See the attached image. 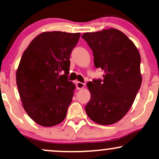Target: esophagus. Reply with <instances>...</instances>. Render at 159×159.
Instances as JSON below:
<instances>
[{"label": "esophagus", "mask_w": 159, "mask_h": 159, "mask_svg": "<svg viewBox=\"0 0 159 159\" xmlns=\"http://www.w3.org/2000/svg\"><path fill=\"white\" fill-rule=\"evenodd\" d=\"M84 87H85L84 83H82V82H80V81H78L77 83H76V87H77L78 89H83Z\"/></svg>", "instance_id": "esophagus-1"}]
</instances>
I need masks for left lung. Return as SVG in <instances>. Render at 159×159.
I'll return each instance as SVG.
<instances>
[{"label": "left lung", "mask_w": 159, "mask_h": 159, "mask_svg": "<svg viewBox=\"0 0 159 159\" xmlns=\"http://www.w3.org/2000/svg\"><path fill=\"white\" fill-rule=\"evenodd\" d=\"M90 47L95 67L104 70L103 80L88 82L91 98L88 117L101 125L116 123L127 113L140 89L141 56L125 34L114 28L81 36Z\"/></svg>", "instance_id": "obj_1"}]
</instances>
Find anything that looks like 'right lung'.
<instances>
[{
	"label": "right lung",
	"instance_id": "add662e5",
	"mask_svg": "<svg viewBox=\"0 0 159 159\" xmlns=\"http://www.w3.org/2000/svg\"><path fill=\"white\" fill-rule=\"evenodd\" d=\"M80 35L42 32L23 53L16 72L19 95L24 110L39 125L52 127L66 117L75 89L67 79L70 57Z\"/></svg>",
	"mask_w": 159,
	"mask_h": 159
}]
</instances>
